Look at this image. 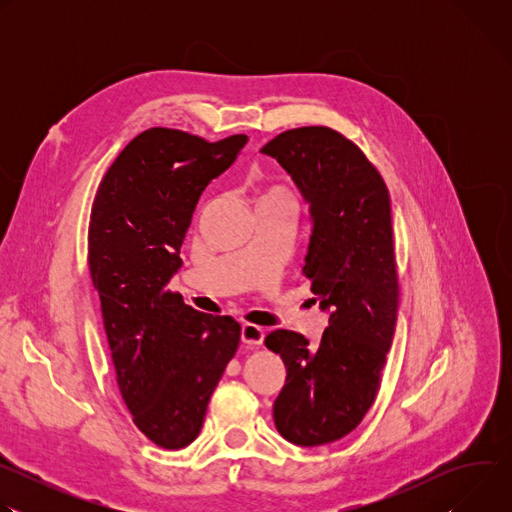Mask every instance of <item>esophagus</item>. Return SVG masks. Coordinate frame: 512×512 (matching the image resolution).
Returning <instances> with one entry per match:
<instances>
[{
	"mask_svg": "<svg viewBox=\"0 0 512 512\" xmlns=\"http://www.w3.org/2000/svg\"><path fill=\"white\" fill-rule=\"evenodd\" d=\"M263 338H265L263 328H259L255 324H245L241 328V340L247 346H259V344H263Z\"/></svg>",
	"mask_w": 512,
	"mask_h": 512,
	"instance_id": "1",
	"label": "esophagus"
}]
</instances>
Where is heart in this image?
Instances as JSON below:
<instances>
[{
  "instance_id": "1",
  "label": "heart",
  "mask_w": 512,
  "mask_h": 512,
  "mask_svg": "<svg viewBox=\"0 0 512 512\" xmlns=\"http://www.w3.org/2000/svg\"><path fill=\"white\" fill-rule=\"evenodd\" d=\"M267 194H275V192H267ZM265 196V194H263Z\"/></svg>"
}]
</instances>
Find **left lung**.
Instances as JSON below:
<instances>
[{"mask_svg": "<svg viewBox=\"0 0 512 512\" xmlns=\"http://www.w3.org/2000/svg\"><path fill=\"white\" fill-rule=\"evenodd\" d=\"M261 154L279 162L310 206L304 273L312 300L328 312L316 348L298 332L267 334L265 346L287 371L273 421L291 444L324 446L371 409L393 342L399 283L391 198L377 168L330 127L289 129Z\"/></svg>", "mask_w": 512, "mask_h": 512, "instance_id": "left-lung-1", "label": "left lung"}]
</instances>
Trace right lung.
<instances>
[{"mask_svg": "<svg viewBox=\"0 0 512 512\" xmlns=\"http://www.w3.org/2000/svg\"><path fill=\"white\" fill-rule=\"evenodd\" d=\"M249 141L152 127L133 137L99 184L89 269L99 291L117 385L133 423L166 450L200 433L212 391L235 356L241 326L208 316L168 289L204 188Z\"/></svg>", "mask_w": 512, "mask_h": 512, "instance_id": "obj_1", "label": "right lung"}]
</instances>
